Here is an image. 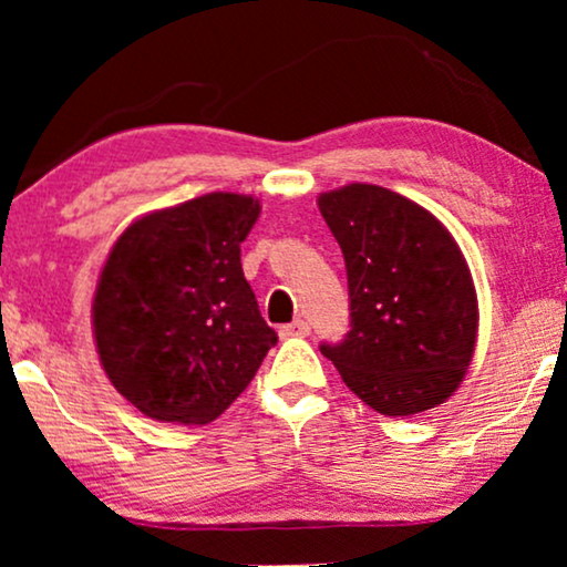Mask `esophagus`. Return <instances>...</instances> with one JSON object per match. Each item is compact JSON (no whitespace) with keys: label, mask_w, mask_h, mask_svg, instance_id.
Masks as SVG:
<instances>
[{"label":"esophagus","mask_w":567,"mask_h":567,"mask_svg":"<svg viewBox=\"0 0 567 567\" xmlns=\"http://www.w3.org/2000/svg\"><path fill=\"white\" fill-rule=\"evenodd\" d=\"M309 322L307 320H293V322H289V324H284L281 330V338H307L309 336Z\"/></svg>","instance_id":"obj_1"}]
</instances>
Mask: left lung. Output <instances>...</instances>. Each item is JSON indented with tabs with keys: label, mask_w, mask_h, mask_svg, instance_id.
Masks as SVG:
<instances>
[{
	"label": "left lung",
	"mask_w": 567,
	"mask_h": 567,
	"mask_svg": "<svg viewBox=\"0 0 567 567\" xmlns=\"http://www.w3.org/2000/svg\"><path fill=\"white\" fill-rule=\"evenodd\" d=\"M338 239L351 324L320 343L348 390L382 415L436 408L464 379L477 338L467 262L436 216L400 193L353 183L322 193Z\"/></svg>",
	"instance_id": "8db88e82"
}]
</instances>
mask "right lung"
<instances>
[{"label": "right lung", "instance_id": "obj_1", "mask_svg": "<svg viewBox=\"0 0 567 567\" xmlns=\"http://www.w3.org/2000/svg\"><path fill=\"white\" fill-rule=\"evenodd\" d=\"M258 214L250 196L208 193L144 216L113 245L92 305L100 363L154 421L212 423L278 343L239 262Z\"/></svg>", "mask_w": 567, "mask_h": 567}]
</instances>
